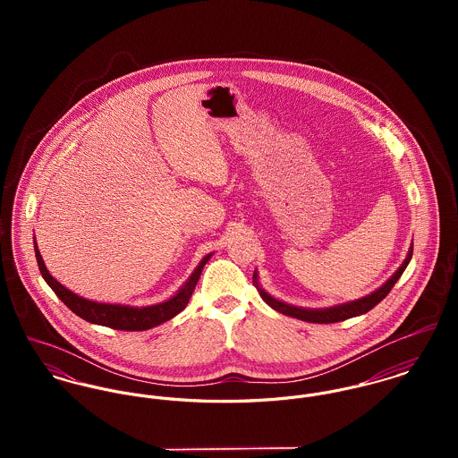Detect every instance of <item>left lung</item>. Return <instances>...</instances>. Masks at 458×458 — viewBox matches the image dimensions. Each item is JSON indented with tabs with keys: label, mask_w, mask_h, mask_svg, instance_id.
Returning <instances> with one entry per match:
<instances>
[{
	"label": "left lung",
	"mask_w": 458,
	"mask_h": 458,
	"mask_svg": "<svg viewBox=\"0 0 458 458\" xmlns=\"http://www.w3.org/2000/svg\"><path fill=\"white\" fill-rule=\"evenodd\" d=\"M412 258V249L409 250L407 258L403 264L394 271L392 278L383 285L379 287L376 293L361 298V300H356V301H351V303H345V305H336V307H331V309H325V310H307V309H300V307H293V305H287V303H282L275 298H271L267 293H264L261 287L258 285V273H254V284L261 294L262 300L271 307L275 309L276 312L280 314H285V316H291V318H296V319H301V321H307V323H319V325H329V323H340V321H345V319H351V318H356V316H361V314H367L369 310H372L377 303H381L393 289V285L396 284V280L402 276L403 269L407 267V264Z\"/></svg>",
	"instance_id": "left-lung-1"
}]
</instances>
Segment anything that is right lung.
Listing matches in <instances>:
<instances>
[{
    "instance_id": "add662e5",
    "label": "right lung",
    "mask_w": 458,
    "mask_h": 458,
    "mask_svg": "<svg viewBox=\"0 0 458 458\" xmlns=\"http://www.w3.org/2000/svg\"><path fill=\"white\" fill-rule=\"evenodd\" d=\"M35 256H37L38 269H40L42 276L46 278L49 287L56 293V296L65 303L73 314H77L79 318H82L88 323L113 327V329H122V331H144V329H149V327H158V325L173 319L174 316H178L189 305V301L192 298V293L196 289L197 280L202 273V267L211 258V254H209L199 262L194 275L189 278V282L180 289V293L174 298H171L169 301H164L160 305L135 309V307H123V305L97 303V301H89V300H84V298L73 294L72 291H68L49 273V269L46 267V264L42 261V256L38 252L37 243H35Z\"/></svg>"
}]
</instances>
